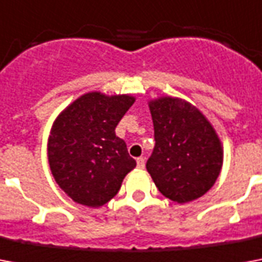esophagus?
<instances>
[{
  "label": "esophagus",
  "mask_w": 262,
  "mask_h": 262,
  "mask_svg": "<svg viewBox=\"0 0 262 262\" xmlns=\"http://www.w3.org/2000/svg\"><path fill=\"white\" fill-rule=\"evenodd\" d=\"M136 163H137V168H140V170H143L145 167V160H144V158H139V159L136 160Z\"/></svg>",
  "instance_id": "34e87169"
}]
</instances>
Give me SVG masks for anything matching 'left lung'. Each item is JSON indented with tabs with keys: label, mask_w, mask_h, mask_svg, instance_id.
<instances>
[{
	"label": "left lung",
	"mask_w": 262,
	"mask_h": 262,
	"mask_svg": "<svg viewBox=\"0 0 262 262\" xmlns=\"http://www.w3.org/2000/svg\"><path fill=\"white\" fill-rule=\"evenodd\" d=\"M155 148L147 170L164 197L183 204L207 193L219 177L223 148L201 111L179 98L149 102Z\"/></svg>",
	"instance_id": "8db88e82"
}]
</instances>
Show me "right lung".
Masks as SVG:
<instances>
[{
  "instance_id": "add662e5",
  "label": "right lung",
  "mask_w": 262,
  "mask_h": 262,
  "mask_svg": "<svg viewBox=\"0 0 262 262\" xmlns=\"http://www.w3.org/2000/svg\"><path fill=\"white\" fill-rule=\"evenodd\" d=\"M135 103L130 95L88 92L53 123L47 156L58 186L75 203L98 208L108 203L136 160L115 127Z\"/></svg>"
}]
</instances>
